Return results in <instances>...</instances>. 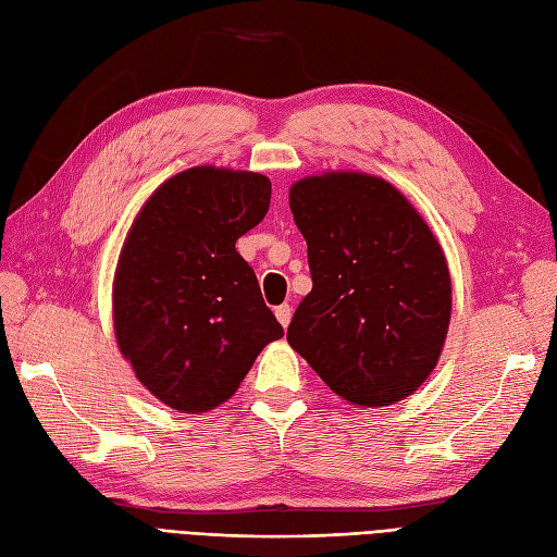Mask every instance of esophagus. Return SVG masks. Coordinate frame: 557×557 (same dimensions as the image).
Here are the masks:
<instances>
[{
    "label": "esophagus",
    "instance_id": "esophagus-1",
    "mask_svg": "<svg viewBox=\"0 0 557 557\" xmlns=\"http://www.w3.org/2000/svg\"><path fill=\"white\" fill-rule=\"evenodd\" d=\"M276 318H278V323L283 325V327H288L290 325V318H293V309H290V305H281V307H276Z\"/></svg>",
    "mask_w": 557,
    "mask_h": 557
}]
</instances>
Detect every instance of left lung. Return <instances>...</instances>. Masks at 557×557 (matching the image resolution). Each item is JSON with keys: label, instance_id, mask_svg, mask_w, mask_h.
I'll list each match as a JSON object with an SVG mask.
<instances>
[{"label": "left lung", "instance_id": "obj_1", "mask_svg": "<svg viewBox=\"0 0 557 557\" xmlns=\"http://www.w3.org/2000/svg\"><path fill=\"white\" fill-rule=\"evenodd\" d=\"M290 211L313 281L288 327L290 346L350 404L409 397L432 374L448 332L440 242L401 193L367 174L301 178Z\"/></svg>", "mask_w": 557, "mask_h": 557}]
</instances>
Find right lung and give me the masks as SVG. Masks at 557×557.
Instances as JSON below:
<instances>
[{"mask_svg": "<svg viewBox=\"0 0 557 557\" xmlns=\"http://www.w3.org/2000/svg\"><path fill=\"white\" fill-rule=\"evenodd\" d=\"M262 174L195 166L162 183L134 221L113 285V325L134 374L166 407L230 399L283 327L237 239L269 211Z\"/></svg>", "mask_w": 557, "mask_h": 557, "instance_id": "1", "label": "right lung"}]
</instances>
